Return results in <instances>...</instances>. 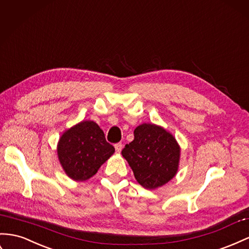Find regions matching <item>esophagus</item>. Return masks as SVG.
Segmentation results:
<instances>
[{
  "instance_id": "34e87169",
  "label": "esophagus",
  "mask_w": 249,
  "mask_h": 249,
  "mask_svg": "<svg viewBox=\"0 0 249 249\" xmlns=\"http://www.w3.org/2000/svg\"><path fill=\"white\" fill-rule=\"evenodd\" d=\"M115 151L117 152V153H120L122 152V150H123V143L122 142H118V143H115Z\"/></svg>"
}]
</instances>
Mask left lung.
Masks as SVG:
<instances>
[{
    "instance_id": "obj_1",
    "label": "left lung",
    "mask_w": 249,
    "mask_h": 249,
    "mask_svg": "<svg viewBox=\"0 0 249 249\" xmlns=\"http://www.w3.org/2000/svg\"><path fill=\"white\" fill-rule=\"evenodd\" d=\"M123 156L129 162L138 183L154 190L176 175L180 147L172 134L163 127L143 124L134 131V140L125 144Z\"/></svg>"
}]
</instances>
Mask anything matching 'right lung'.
<instances>
[{"label":"right lung","instance_id":"right-lung-1","mask_svg":"<svg viewBox=\"0 0 249 249\" xmlns=\"http://www.w3.org/2000/svg\"><path fill=\"white\" fill-rule=\"evenodd\" d=\"M115 149L107 142L105 133L97 124L86 120L66 131L60 137L57 154L66 174L76 181L95 175Z\"/></svg>","mask_w":249,"mask_h":249}]
</instances>
